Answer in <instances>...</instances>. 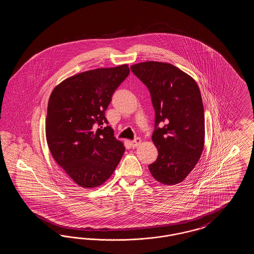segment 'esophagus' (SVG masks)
Returning a JSON list of instances; mask_svg holds the SVG:
<instances>
[{
  "mask_svg": "<svg viewBox=\"0 0 254 254\" xmlns=\"http://www.w3.org/2000/svg\"><path fill=\"white\" fill-rule=\"evenodd\" d=\"M141 142H142V140L140 138H136L135 140H133V141L130 142V145H131L132 147H137L138 145L141 144Z\"/></svg>",
  "mask_w": 254,
  "mask_h": 254,
  "instance_id": "esophagus-1",
  "label": "esophagus"
}]
</instances>
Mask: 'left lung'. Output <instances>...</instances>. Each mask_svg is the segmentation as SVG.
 Here are the masks:
<instances>
[{"instance_id":"left-lung-1","label":"left lung","mask_w":254,"mask_h":254,"mask_svg":"<svg viewBox=\"0 0 254 254\" xmlns=\"http://www.w3.org/2000/svg\"><path fill=\"white\" fill-rule=\"evenodd\" d=\"M148 88L155 110L152 141L158 157L148 166L164 185L181 183L194 169L205 144V116L199 86L171 64L148 61L130 66Z\"/></svg>"}]
</instances>
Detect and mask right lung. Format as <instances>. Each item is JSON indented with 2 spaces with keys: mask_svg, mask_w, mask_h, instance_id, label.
Masks as SVG:
<instances>
[{
  "mask_svg": "<svg viewBox=\"0 0 254 254\" xmlns=\"http://www.w3.org/2000/svg\"><path fill=\"white\" fill-rule=\"evenodd\" d=\"M127 64L97 68L64 80L49 97L46 136L52 157L78 186L91 189L112 175L125 152L105 116Z\"/></svg>",
  "mask_w": 254,
  "mask_h": 254,
  "instance_id": "add662e5",
  "label": "right lung"
}]
</instances>
